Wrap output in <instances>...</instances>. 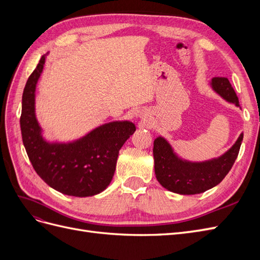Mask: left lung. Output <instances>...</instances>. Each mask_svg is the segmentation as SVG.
Wrapping results in <instances>:
<instances>
[{"mask_svg":"<svg viewBox=\"0 0 260 260\" xmlns=\"http://www.w3.org/2000/svg\"><path fill=\"white\" fill-rule=\"evenodd\" d=\"M210 86L223 100L240 107L237 94L226 78H212ZM242 141L243 133L221 156L204 161H190L180 157L164 137H157L153 148L156 179L168 191L181 195L205 192L221 182L230 171Z\"/></svg>","mask_w":260,"mask_h":260,"instance_id":"8db88e82","label":"left lung"}]
</instances>
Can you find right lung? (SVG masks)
<instances>
[{
	"instance_id": "1",
	"label": "right lung",
	"mask_w": 260,
	"mask_h": 260,
	"mask_svg": "<svg viewBox=\"0 0 260 260\" xmlns=\"http://www.w3.org/2000/svg\"><path fill=\"white\" fill-rule=\"evenodd\" d=\"M48 54L41 57L23 89L20 117L23 146L39 177L54 190L76 198L96 195L111 183L118 154L136 125L129 120H116L69 142L44 139L36 115V89Z\"/></svg>"
}]
</instances>
